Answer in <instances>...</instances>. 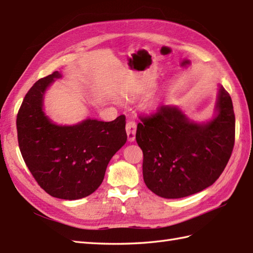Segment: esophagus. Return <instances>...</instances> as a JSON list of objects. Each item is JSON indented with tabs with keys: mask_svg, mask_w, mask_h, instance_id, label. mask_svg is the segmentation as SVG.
I'll return each mask as SVG.
<instances>
[{
	"mask_svg": "<svg viewBox=\"0 0 253 253\" xmlns=\"http://www.w3.org/2000/svg\"><path fill=\"white\" fill-rule=\"evenodd\" d=\"M136 129H137V124L135 121H128L126 124V131H127V137L128 141H135L136 138Z\"/></svg>",
	"mask_w": 253,
	"mask_h": 253,
	"instance_id": "1",
	"label": "esophagus"
}]
</instances>
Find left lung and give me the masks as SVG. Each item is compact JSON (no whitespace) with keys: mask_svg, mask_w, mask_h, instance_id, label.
<instances>
[{"mask_svg":"<svg viewBox=\"0 0 253 253\" xmlns=\"http://www.w3.org/2000/svg\"><path fill=\"white\" fill-rule=\"evenodd\" d=\"M215 112L213 120L203 124L190 122L178 107L169 105L139 116L136 140L143 152V180L155 195L184 198L221 176L235 143L233 102L222 85Z\"/></svg>","mask_w":253,"mask_h":253,"instance_id":"1","label":"left lung"}]
</instances>
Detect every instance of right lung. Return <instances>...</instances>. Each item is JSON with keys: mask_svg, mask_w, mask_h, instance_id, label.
<instances>
[{"mask_svg": "<svg viewBox=\"0 0 253 253\" xmlns=\"http://www.w3.org/2000/svg\"><path fill=\"white\" fill-rule=\"evenodd\" d=\"M54 72L25 95L16 120L21 155L30 173L50 196L77 200L98 189L112 159L127 140L125 115L112 122L85 120L60 126L43 112L47 87L61 78Z\"/></svg>", "mask_w": 253, "mask_h": 253, "instance_id": "1", "label": "right lung"}]
</instances>
